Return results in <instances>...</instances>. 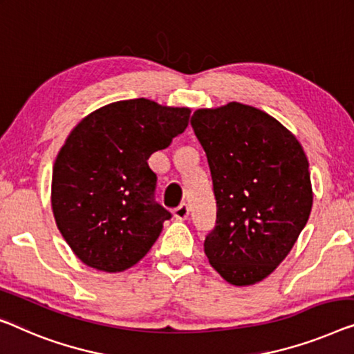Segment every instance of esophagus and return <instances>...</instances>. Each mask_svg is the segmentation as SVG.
<instances>
[{
	"mask_svg": "<svg viewBox=\"0 0 354 354\" xmlns=\"http://www.w3.org/2000/svg\"><path fill=\"white\" fill-rule=\"evenodd\" d=\"M173 214H175V218H176L178 221L187 219V216H189V207H187L186 203H181L178 208L173 209Z\"/></svg>",
	"mask_w": 354,
	"mask_h": 354,
	"instance_id": "1",
	"label": "esophagus"
}]
</instances>
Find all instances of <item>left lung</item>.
<instances>
[{"label":"left lung","mask_w":354,"mask_h":354,"mask_svg":"<svg viewBox=\"0 0 354 354\" xmlns=\"http://www.w3.org/2000/svg\"><path fill=\"white\" fill-rule=\"evenodd\" d=\"M191 124L218 208L205 254L225 281L251 286L286 259L310 218L307 156L286 127L248 104L197 109Z\"/></svg>","instance_id":"1"}]
</instances>
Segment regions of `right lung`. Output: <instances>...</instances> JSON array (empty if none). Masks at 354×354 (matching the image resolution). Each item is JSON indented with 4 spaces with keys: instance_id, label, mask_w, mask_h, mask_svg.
Here are the masks:
<instances>
[{
    "instance_id": "add662e5",
    "label": "right lung",
    "mask_w": 354,
    "mask_h": 354,
    "mask_svg": "<svg viewBox=\"0 0 354 354\" xmlns=\"http://www.w3.org/2000/svg\"><path fill=\"white\" fill-rule=\"evenodd\" d=\"M189 108L147 98L109 103L70 131L52 170L50 203L70 248L95 270L118 273L147 254L170 219L154 202L147 165L189 124Z\"/></svg>"
}]
</instances>
